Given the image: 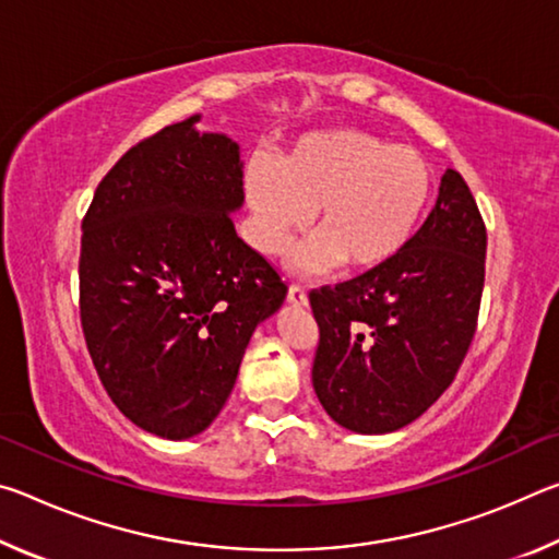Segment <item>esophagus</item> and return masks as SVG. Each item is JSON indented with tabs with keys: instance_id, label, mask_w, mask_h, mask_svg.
I'll return each mask as SVG.
<instances>
[{
	"instance_id": "obj_1",
	"label": "esophagus",
	"mask_w": 559,
	"mask_h": 559,
	"mask_svg": "<svg viewBox=\"0 0 559 559\" xmlns=\"http://www.w3.org/2000/svg\"><path fill=\"white\" fill-rule=\"evenodd\" d=\"M288 302H293V306H306V302H308L306 288L298 286V283H290V286H288Z\"/></svg>"
}]
</instances>
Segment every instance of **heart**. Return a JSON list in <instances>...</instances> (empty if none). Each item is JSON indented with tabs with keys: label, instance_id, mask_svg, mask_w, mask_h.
I'll list each match as a JSON object with an SVG mask.
<instances>
[{
	"label": "heart",
	"instance_id": "obj_1",
	"mask_svg": "<svg viewBox=\"0 0 559 559\" xmlns=\"http://www.w3.org/2000/svg\"><path fill=\"white\" fill-rule=\"evenodd\" d=\"M251 239L281 253L313 219L320 236L296 253L302 271H380L409 246L433 194V173L419 150L365 130L300 135L281 163L253 155L243 167Z\"/></svg>",
	"mask_w": 559,
	"mask_h": 559
}]
</instances>
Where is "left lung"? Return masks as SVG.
Instances as JSON below:
<instances>
[{
	"mask_svg": "<svg viewBox=\"0 0 559 559\" xmlns=\"http://www.w3.org/2000/svg\"><path fill=\"white\" fill-rule=\"evenodd\" d=\"M486 224L456 169L409 246L380 271L310 290L313 390L349 431L390 433L449 390L478 325Z\"/></svg>",
	"mask_w": 559,
	"mask_h": 559,
	"instance_id": "1",
	"label": "left lung"
}]
</instances>
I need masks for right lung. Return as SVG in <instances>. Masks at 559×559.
<instances>
[{"mask_svg":"<svg viewBox=\"0 0 559 559\" xmlns=\"http://www.w3.org/2000/svg\"><path fill=\"white\" fill-rule=\"evenodd\" d=\"M192 116L140 140L83 216L81 328L112 404L163 439L202 433L234 390L278 271L234 229L239 145Z\"/></svg>","mask_w":559,"mask_h":559,"instance_id":"obj_1","label":"right lung"}]
</instances>
